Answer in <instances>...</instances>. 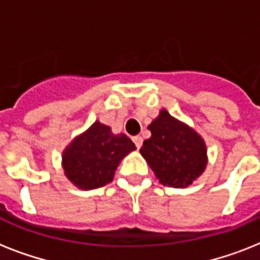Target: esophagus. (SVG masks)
I'll return each mask as SVG.
<instances>
[{
  "label": "esophagus",
  "instance_id": "esophagus-1",
  "mask_svg": "<svg viewBox=\"0 0 260 260\" xmlns=\"http://www.w3.org/2000/svg\"><path fill=\"white\" fill-rule=\"evenodd\" d=\"M132 140H134L136 148H140V147H142V144H143L142 136H134V138H132Z\"/></svg>",
  "mask_w": 260,
  "mask_h": 260
}]
</instances>
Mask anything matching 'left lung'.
Listing matches in <instances>:
<instances>
[{
	"mask_svg": "<svg viewBox=\"0 0 260 260\" xmlns=\"http://www.w3.org/2000/svg\"><path fill=\"white\" fill-rule=\"evenodd\" d=\"M151 138L140 152L160 183L186 187L205 170L206 146L201 136L162 110L148 125Z\"/></svg>",
	"mask_w": 260,
	"mask_h": 260,
	"instance_id": "8db88e82",
	"label": "left lung"
}]
</instances>
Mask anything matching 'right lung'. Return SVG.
Instances as JSON below:
<instances>
[{
    "label": "right lung",
    "instance_id": "right-lung-1",
    "mask_svg": "<svg viewBox=\"0 0 260 260\" xmlns=\"http://www.w3.org/2000/svg\"><path fill=\"white\" fill-rule=\"evenodd\" d=\"M134 150L126 135H113L109 126L95 121L63 152L64 174L81 189L102 187L112 182L120 160Z\"/></svg>",
    "mask_w": 260,
    "mask_h": 260
}]
</instances>
